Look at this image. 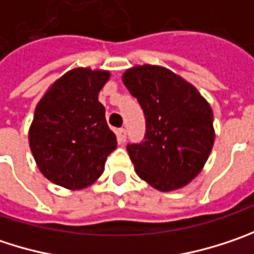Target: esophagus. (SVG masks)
Instances as JSON below:
<instances>
[{
  "label": "esophagus",
  "instance_id": "34e87169",
  "mask_svg": "<svg viewBox=\"0 0 254 254\" xmlns=\"http://www.w3.org/2000/svg\"><path fill=\"white\" fill-rule=\"evenodd\" d=\"M117 134H118V141H120V143H124V141H126V138H127L126 128H118Z\"/></svg>",
  "mask_w": 254,
  "mask_h": 254
}]
</instances>
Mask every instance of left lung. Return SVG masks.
<instances>
[{
	"label": "left lung",
	"instance_id": "8db88e82",
	"mask_svg": "<svg viewBox=\"0 0 254 254\" xmlns=\"http://www.w3.org/2000/svg\"><path fill=\"white\" fill-rule=\"evenodd\" d=\"M123 82L146 118L144 140L127 146L137 175L163 192L185 187L201 172L214 144L209 104L162 66H134Z\"/></svg>",
	"mask_w": 254,
	"mask_h": 254
}]
</instances>
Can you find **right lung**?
<instances>
[{"label":"right lung","mask_w":254,"mask_h":254,"mask_svg":"<svg viewBox=\"0 0 254 254\" xmlns=\"http://www.w3.org/2000/svg\"><path fill=\"white\" fill-rule=\"evenodd\" d=\"M108 78L107 70L72 69L37 104L28 143L40 172L50 182L82 190L104 172L108 154L117 147L98 101Z\"/></svg>","instance_id":"add662e5"}]
</instances>
